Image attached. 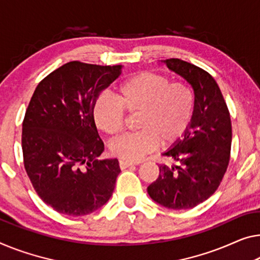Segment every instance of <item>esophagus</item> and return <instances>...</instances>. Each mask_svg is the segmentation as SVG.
Here are the masks:
<instances>
[{
    "instance_id": "34e87169",
    "label": "esophagus",
    "mask_w": 260,
    "mask_h": 260,
    "mask_svg": "<svg viewBox=\"0 0 260 260\" xmlns=\"http://www.w3.org/2000/svg\"><path fill=\"white\" fill-rule=\"evenodd\" d=\"M135 164L134 162H129V161H123V160H120L119 161V166L121 169H125V168H128L131 166H134Z\"/></svg>"
}]
</instances>
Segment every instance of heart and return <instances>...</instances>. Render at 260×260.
Here are the masks:
<instances>
[{"label":"heart","instance_id":"1","mask_svg":"<svg viewBox=\"0 0 260 260\" xmlns=\"http://www.w3.org/2000/svg\"><path fill=\"white\" fill-rule=\"evenodd\" d=\"M138 114L139 132L111 143L112 155L123 161H139L157 146L180 140L192 122L196 95L190 86L172 83L167 77L141 72L119 85L115 96L102 94L93 105V120L104 133L115 137L123 129L126 113Z\"/></svg>","mask_w":260,"mask_h":260}]
</instances>
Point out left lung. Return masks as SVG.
I'll return each instance as SVG.
<instances>
[{
    "label": "left lung",
    "mask_w": 260,
    "mask_h": 260,
    "mask_svg": "<svg viewBox=\"0 0 260 260\" xmlns=\"http://www.w3.org/2000/svg\"><path fill=\"white\" fill-rule=\"evenodd\" d=\"M164 61L192 86L196 111L183 139L164 153V156L180 165H158V177L149 184L147 191L155 202L166 208L191 209L217 190L229 166L232 140L230 113L210 73L179 58Z\"/></svg>",
    "instance_id": "8db88e82"
}]
</instances>
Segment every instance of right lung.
Instances as JSON below:
<instances>
[{
	"instance_id": "add662e5",
	"label": "right lung",
	"mask_w": 260,
	"mask_h": 260,
	"mask_svg": "<svg viewBox=\"0 0 260 260\" xmlns=\"http://www.w3.org/2000/svg\"><path fill=\"white\" fill-rule=\"evenodd\" d=\"M121 65L70 61L37 85L23 119V162L31 184L59 214L85 216L103 207L120 173L104 150L93 105L118 78Z\"/></svg>"
}]
</instances>
